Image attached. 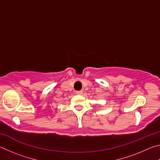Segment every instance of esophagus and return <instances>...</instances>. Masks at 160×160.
<instances>
[{
	"mask_svg": "<svg viewBox=\"0 0 160 160\" xmlns=\"http://www.w3.org/2000/svg\"><path fill=\"white\" fill-rule=\"evenodd\" d=\"M76 93L77 95H82L83 93V91H76Z\"/></svg>",
	"mask_w": 160,
	"mask_h": 160,
	"instance_id": "esophagus-1",
	"label": "esophagus"
}]
</instances>
